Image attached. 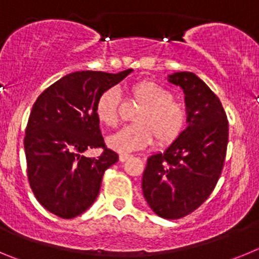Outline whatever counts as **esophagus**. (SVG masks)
Wrapping results in <instances>:
<instances>
[{
	"label": "esophagus",
	"mask_w": 259,
	"mask_h": 259,
	"mask_svg": "<svg viewBox=\"0 0 259 259\" xmlns=\"http://www.w3.org/2000/svg\"><path fill=\"white\" fill-rule=\"evenodd\" d=\"M130 158H131V155H130V154H120V155H119V161L125 162L127 159H130Z\"/></svg>",
	"instance_id": "1"
}]
</instances>
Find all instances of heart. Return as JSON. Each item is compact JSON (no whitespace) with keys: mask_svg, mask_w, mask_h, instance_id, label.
I'll return each instance as SVG.
<instances>
[{"mask_svg":"<svg viewBox=\"0 0 259 259\" xmlns=\"http://www.w3.org/2000/svg\"><path fill=\"white\" fill-rule=\"evenodd\" d=\"M130 97L141 105L134 114V124L124 125L107 137V145L119 153H131L149 146L154 137L159 145H170L184 132L188 110L172 91L153 80L132 84ZM122 96L116 88H107L96 100L95 113L102 124L113 127L119 120Z\"/></svg>","mask_w":259,"mask_h":259,"instance_id":"obj_1","label":"heart"}]
</instances>
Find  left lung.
Returning a JSON list of instances; mask_svg holds the SVG:
<instances>
[{"label": "left lung", "mask_w": 259, "mask_h": 259, "mask_svg": "<svg viewBox=\"0 0 259 259\" xmlns=\"http://www.w3.org/2000/svg\"><path fill=\"white\" fill-rule=\"evenodd\" d=\"M168 81L184 91L188 127L166 152L148 158L141 185L158 217L179 219L198 209L221 178L228 120L218 96L193 72H175Z\"/></svg>", "instance_id": "1"}]
</instances>
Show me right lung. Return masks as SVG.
Listing matches in <instances>:
<instances>
[{
    "label": "right lung",
    "instance_id": "right-lung-1",
    "mask_svg": "<svg viewBox=\"0 0 259 259\" xmlns=\"http://www.w3.org/2000/svg\"><path fill=\"white\" fill-rule=\"evenodd\" d=\"M131 71L72 72L33 104L24 136L27 176L36 200L59 218L83 214L97 198L105 171L118 162V154L105 145L95 104ZM93 147L103 148L97 158L81 155Z\"/></svg>",
    "mask_w": 259,
    "mask_h": 259
}]
</instances>
